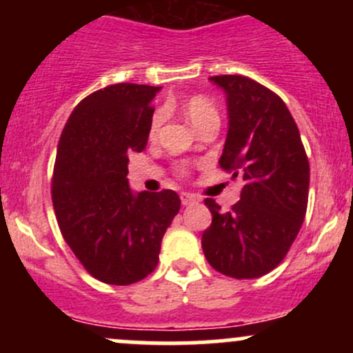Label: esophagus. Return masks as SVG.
<instances>
[{"instance_id":"esophagus-1","label":"esophagus","mask_w":353,"mask_h":353,"mask_svg":"<svg viewBox=\"0 0 353 353\" xmlns=\"http://www.w3.org/2000/svg\"><path fill=\"white\" fill-rule=\"evenodd\" d=\"M181 203L183 205H193V203H196V196L191 193H181Z\"/></svg>"}]
</instances>
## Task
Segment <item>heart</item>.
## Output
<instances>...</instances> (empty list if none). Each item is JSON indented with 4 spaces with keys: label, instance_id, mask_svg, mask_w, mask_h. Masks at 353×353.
Segmentation results:
<instances>
[{
    "label": "heart",
    "instance_id": "heart-1",
    "mask_svg": "<svg viewBox=\"0 0 353 353\" xmlns=\"http://www.w3.org/2000/svg\"><path fill=\"white\" fill-rule=\"evenodd\" d=\"M183 112L184 116L188 117V121H190L196 130H199L201 126H205V124L210 123V121L220 119L219 110H216L215 104H213L210 99L203 97V95H193V97L188 99V101L183 104ZM162 123H163V110H157L154 116H152L148 134H150V137H155V134L159 133ZM179 170L181 172H184V167H179Z\"/></svg>",
    "mask_w": 353,
    "mask_h": 353
}]
</instances>
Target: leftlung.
<instances>
[{"instance_id":"8db88e82","label":"left lung","mask_w":353,"mask_h":353,"mask_svg":"<svg viewBox=\"0 0 353 353\" xmlns=\"http://www.w3.org/2000/svg\"><path fill=\"white\" fill-rule=\"evenodd\" d=\"M210 80L227 95L229 131L219 163L244 188L230 212L206 198L212 225L203 232L205 258L232 279H258L282 263L307 210L309 162L285 102L241 74Z\"/></svg>"}]
</instances>
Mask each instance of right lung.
<instances>
[{
    "label": "right lung",
    "mask_w": 353,
    "mask_h": 353,
    "mask_svg": "<svg viewBox=\"0 0 353 353\" xmlns=\"http://www.w3.org/2000/svg\"><path fill=\"white\" fill-rule=\"evenodd\" d=\"M160 87L116 83L85 97L59 138L52 206L66 244L83 268L109 285L150 275L160 243L181 208L176 191L134 194L128 155L145 150Z\"/></svg>",
    "instance_id": "right-lung-1"
}]
</instances>
